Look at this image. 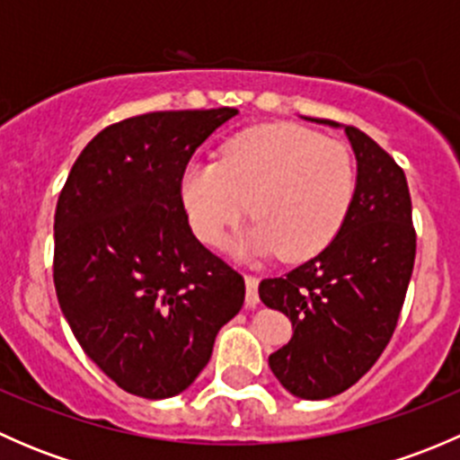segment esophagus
<instances>
[{
	"label": "esophagus",
	"mask_w": 460,
	"mask_h": 460,
	"mask_svg": "<svg viewBox=\"0 0 460 460\" xmlns=\"http://www.w3.org/2000/svg\"><path fill=\"white\" fill-rule=\"evenodd\" d=\"M244 285H247V296H244V303L247 307H256L260 303L258 298V278L256 276H244Z\"/></svg>",
	"instance_id": "1"
}]
</instances>
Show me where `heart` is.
<instances>
[{
  "instance_id": "obj_1",
  "label": "heart",
  "mask_w": 460,
  "mask_h": 460,
  "mask_svg": "<svg viewBox=\"0 0 460 460\" xmlns=\"http://www.w3.org/2000/svg\"><path fill=\"white\" fill-rule=\"evenodd\" d=\"M354 193L349 148L294 124L240 133L220 160L191 162L180 178L189 225L204 244H220L252 208L256 222L231 244L238 256H316L345 225Z\"/></svg>"
}]
</instances>
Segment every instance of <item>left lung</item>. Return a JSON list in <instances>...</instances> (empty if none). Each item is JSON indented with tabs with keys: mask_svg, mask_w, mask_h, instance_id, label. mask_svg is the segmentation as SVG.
<instances>
[{
	"mask_svg": "<svg viewBox=\"0 0 460 460\" xmlns=\"http://www.w3.org/2000/svg\"><path fill=\"white\" fill-rule=\"evenodd\" d=\"M312 122L338 127L332 119ZM345 133L358 162L345 225L318 256L258 287L260 300L294 324L269 367L287 392L307 401L342 394L372 369L392 341L414 271L405 173L363 131L345 127Z\"/></svg>",
	"mask_w": 460,
	"mask_h": 460,
	"instance_id": "left-lung-1",
	"label": "left lung"
}]
</instances>
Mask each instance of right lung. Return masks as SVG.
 Segmentation results:
<instances>
[{
	"label": "right lung",
	"instance_id": "add662e5",
	"mask_svg": "<svg viewBox=\"0 0 460 460\" xmlns=\"http://www.w3.org/2000/svg\"><path fill=\"white\" fill-rule=\"evenodd\" d=\"M234 115L157 111L111 124L59 193V307L88 358L136 396L184 392L243 309L244 278L193 235L180 196L196 148Z\"/></svg>",
	"mask_w": 460,
	"mask_h": 460
}]
</instances>
